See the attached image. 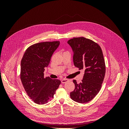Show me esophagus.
<instances>
[{"label":"esophagus","mask_w":129,"mask_h":129,"mask_svg":"<svg viewBox=\"0 0 129 129\" xmlns=\"http://www.w3.org/2000/svg\"><path fill=\"white\" fill-rule=\"evenodd\" d=\"M68 81V80L66 79H62L61 80V83H65L66 82H67Z\"/></svg>","instance_id":"1"}]
</instances>
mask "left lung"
<instances>
[{"label":"left lung","mask_w":129,"mask_h":129,"mask_svg":"<svg viewBox=\"0 0 129 129\" xmlns=\"http://www.w3.org/2000/svg\"><path fill=\"white\" fill-rule=\"evenodd\" d=\"M73 53L74 66L84 69L82 82L73 80L75 89L71 98L80 103L92 100L99 92L105 73V64L100 46L93 41L83 37L74 38L67 41Z\"/></svg>","instance_id":"left-lung-1"}]
</instances>
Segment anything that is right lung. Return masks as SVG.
<instances>
[{
    "label": "right lung",
    "instance_id": "add662e5",
    "mask_svg": "<svg viewBox=\"0 0 129 129\" xmlns=\"http://www.w3.org/2000/svg\"><path fill=\"white\" fill-rule=\"evenodd\" d=\"M59 41L44 42L33 45L26 49L21 61L20 79L27 95L38 104L48 103L59 87V80L44 77L45 68L49 64Z\"/></svg>",
    "mask_w": 129,
    "mask_h": 129
}]
</instances>
